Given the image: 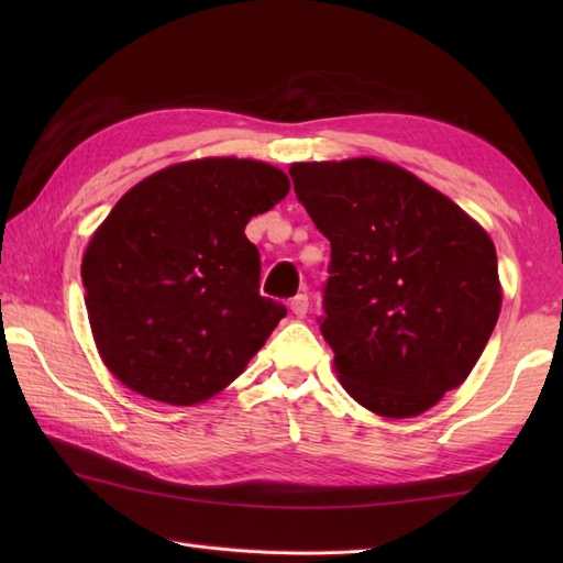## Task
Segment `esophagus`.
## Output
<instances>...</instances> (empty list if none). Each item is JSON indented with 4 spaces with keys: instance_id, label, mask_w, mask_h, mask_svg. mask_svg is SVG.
<instances>
[{
    "instance_id": "obj_1",
    "label": "esophagus",
    "mask_w": 563,
    "mask_h": 563,
    "mask_svg": "<svg viewBox=\"0 0 563 563\" xmlns=\"http://www.w3.org/2000/svg\"><path fill=\"white\" fill-rule=\"evenodd\" d=\"M290 309L295 317H305L307 309H309V297L307 295H295L290 300Z\"/></svg>"
}]
</instances>
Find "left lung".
Here are the masks:
<instances>
[{"label":"left lung","mask_w":563,"mask_h":563,"mask_svg":"<svg viewBox=\"0 0 563 563\" xmlns=\"http://www.w3.org/2000/svg\"><path fill=\"white\" fill-rule=\"evenodd\" d=\"M329 239L321 336L343 389L365 409L409 418L460 387L500 312L496 249L460 206L377 159L292 164Z\"/></svg>","instance_id":"8db88e82"}]
</instances>
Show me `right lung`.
<instances>
[{
  "label": "right lung",
  "mask_w": 563,
  "mask_h": 563,
  "mask_svg": "<svg viewBox=\"0 0 563 563\" xmlns=\"http://www.w3.org/2000/svg\"><path fill=\"white\" fill-rule=\"evenodd\" d=\"M288 190L275 166L222 157L174 164L115 202L81 283L93 341L125 387L190 406L239 377L288 314L258 292L244 230Z\"/></svg>",
  "instance_id": "obj_1"
}]
</instances>
